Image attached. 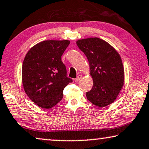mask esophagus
I'll use <instances>...</instances> for the list:
<instances>
[{"label":"esophagus","mask_w":149,"mask_h":149,"mask_svg":"<svg viewBox=\"0 0 149 149\" xmlns=\"http://www.w3.org/2000/svg\"><path fill=\"white\" fill-rule=\"evenodd\" d=\"M81 77H82V75H79L77 77V78H75V79H74V81H75V82H77V81H78L79 80V79H81Z\"/></svg>","instance_id":"34e87169"}]
</instances>
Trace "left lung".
<instances>
[{"mask_svg": "<svg viewBox=\"0 0 149 149\" xmlns=\"http://www.w3.org/2000/svg\"><path fill=\"white\" fill-rule=\"evenodd\" d=\"M76 44L88 60L93 86L86 93L94 105L105 107L118 96L124 82V68L121 56L107 42L98 38L78 40Z\"/></svg>", "mask_w": 149, "mask_h": 149, "instance_id": "1", "label": "left lung"}]
</instances>
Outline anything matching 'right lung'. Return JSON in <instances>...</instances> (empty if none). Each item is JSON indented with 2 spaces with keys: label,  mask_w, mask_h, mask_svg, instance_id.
<instances>
[{
  "label": "right lung",
  "mask_w": 149,
  "mask_h": 149,
  "mask_svg": "<svg viewBox=\"0 0 149 149\" xmlns=\"http://www.w3.org/2000/svg\"><path fill=\"white\" fill-rule=\"evenodd\" d=\"M68 40H45L29 50L22 65L25 93L40 107L51 109L60 102L65 87L72 79L67 77L61 56L70 45Z\"/></svg>",
  "instance_id": "1"
}]
</instances>
